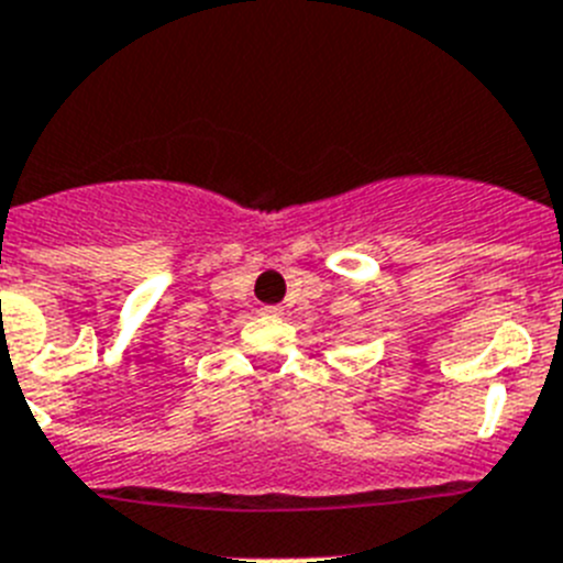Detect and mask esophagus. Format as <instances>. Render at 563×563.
<instances>
[{
    "label": "esophagus",
    "mask_w": 563,
    "mask_h": 563,
    "mask_svg": "<svg viewBox=\"0 0 563 563\" xmlns=\"http://www.w3.org/2000/svg\"><path fill=\"white\" fill-rule=\"evenodd\" d=\"M263 314H268V317H283V306H263Z\"/></svg>",
    "instance_id": "esophagus-1"
}]
</instances>
